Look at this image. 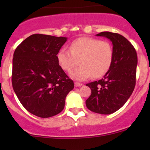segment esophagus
<instances>
[{"label":"esophagus","instance_id":"esophagus-1","mask_svg":"<svg viewBox=\"0 0 150 150\" xmlns=\"http://www.w3.org/2000/svg\"><path fill=\"white\" fill-rule=\"evenodd\" d=\"M83 86V84L82 83H79V82H75V87H80V86Z\"/></svg>","mask_w":150,"mask_h":150}]
</instances>
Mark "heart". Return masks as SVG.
<instances>
[{
    "mask_svg": "<svg viewBox=\"0 0 150 150\" xmlns=\"http://www.w3.org/2000/svg\"><path fill=\"white\" fill-rule=\"evenodd\" d=\"M57 61L63 70L70 72V76L78 81H84L92 75L100 78L110 68L113 58V49L109 42L93 38L83 37L73 40L69 50L62 48L57 53Z\"/></svg>",
    "mask_w": 150,
    "mask_h": 150,
    "instance_id": "b5f03b06",
    "label": "heart"
}]
</instances>
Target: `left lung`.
<instances>
[{"mask_svg":"<svg viewBox=\"0 0 150 150\" xmlns=\"http://www.w3.org/2000/svg\"><path fill=\"white\" fill-rule=\"evenodd\" d=\"M96 35L111 40L113 58L110 68L103 78L86 84L91 90V94L86 101V104L93 112L109 115L121 108L134 91L137 54L133 45L118 33L102 32Z\"/></svg>","mask_w":150,"mask_h":150,"instance_id":"obj_1","label":"left lung"}]
</instances>
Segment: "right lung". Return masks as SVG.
Returning <instances> with one entry per match:
<instances>
[{"instance_id":"obj_1","label":"right lung","mask_w":150,"mask_h":150,"mask_svg":"<svg viewBox=\"0 0 150 150\" xmlns=\"http://www.w3.org/2000/svg\"><path fill=\"white\" fill-rule=\"evenodd\" d=\"M67 38L43 34L29 36L16 47L13 58L12 86L23 107L38 117H50L63 110L74 88L57 61Z\"/></svg>"}]
</instances>
